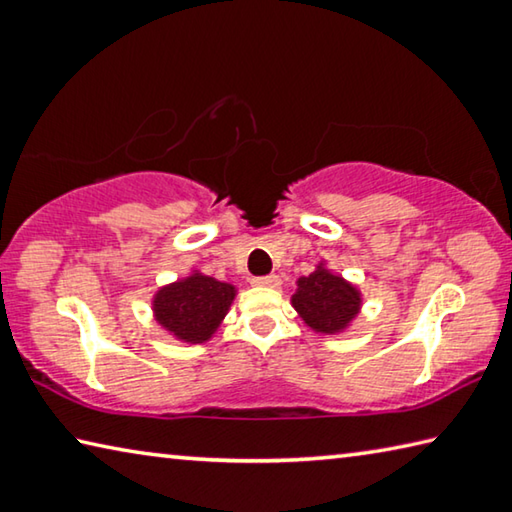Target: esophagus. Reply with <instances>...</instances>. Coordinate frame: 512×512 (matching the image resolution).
<instances>
[{
  "instance_id": "esophagus-1",
  "label": "esophagus",
  "mask_w": 512,
  "mask_h": 512,
  "mask_svg": "<svg viewBox=\"0 0 512 512\" xmlns=\"http://www.w3.org/2000/svg\"><path fill=\"white\" fill-rule=\"evenodd\" d=\"M253 284L255 287L275 289V287H280L282 280H280V275H262V277H253Z\"/></svg>"
}]
</instances>
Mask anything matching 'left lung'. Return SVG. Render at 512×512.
I'll return each mask as SVG.
<instances>
[{
  "label": "left lung",
  "mask_w": 512,
  "mask_h": 512,
  "mask_svg": "<svg viewBox=\"0 0 512 512\" xmlns=\"http://www.w3.org/2000/svg\"><path fill=\"white\" fill-rule=\"evenodd\" d=\"M296 284L298 289L291 296V305L314 332L339 334L357 318L361 309L359 289L341 275H334L323 262Z\"/></svg>",
  "instance_id": "1"
}]
</instances>
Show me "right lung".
<instances>
[{
    "mask_svg": "<svg viewBox=\"0 0 512 512\" xmlns=\"http://www.w3.org/2000/svg\"><path fill=\"white\" fill-rule=\"evenodd\" d=\"M235 296L232 284L194 271L155 293L153 316L178 341L205 343L219 329Z\"/></svg>",
    "mask_w": 512,
    "mask_h": 512,
    "instance_id": "1",
    "label": "right lung"
}]
</instances>
